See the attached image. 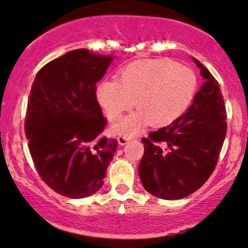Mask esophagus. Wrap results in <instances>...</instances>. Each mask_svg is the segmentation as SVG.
<instances>
[{
    "label": "esophagus",
    "instance_id": "esophagus-1",
    "mask_svg": "<svg viewBox=\"0 0 248 248\" xmlns=\"http://www.w3.org/2000/svg\"><path fill=\"white\" fill-rule=\"evenodd\" d=\"M133 139V136H128V135H120L118 138V141H119V143L121 144V146H124V144H126L128 141L129 140H132Z\"/></svg>",
    "mask_w": 248,
    "mask_h": 248
}]
</instances>
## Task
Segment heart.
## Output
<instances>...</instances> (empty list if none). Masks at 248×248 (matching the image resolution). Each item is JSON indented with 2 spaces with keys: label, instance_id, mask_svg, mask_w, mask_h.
<instances>
[{
  "label": "heart",
  "instance_id": "heart-1",
  "mask_svg": "<svg viewBox=\"0 0 248 248\" xmlns=\"http://www.w3.org/2000/svg\"><path fill=\"white\" fill-rule=\"evenodd\" d=\"M197 76L191 69L169 59H142L122 69L118 80H104L96 98L110 121L120 120L133 107L140 110L115 127L116 133L134 135L144 124L167 126L190 106L197 92Z\"/></svg>",
  "mask_w": 248,
  "mask_h": 248
}]
</instances>
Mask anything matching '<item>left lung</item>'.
<instances>
[{
	"instance_id": "left-lung-1",
	"label": "left lung",
	"mask_w": 248,
	"mask_h": 248,
	"mask_svg": "<svg viewBox=\"0 0 248 248\" xmlns=\"http://www.w3.org/2000/svg\"><path fill=\"white\" fill-rule=\"evenodd\" d=\"M205 80L191 106L169 126L142 139L144 153L139 164L141 183L162 199H182L197 191L212 175L227 132L220 86L197 59Z\"/></svg>"
}]
</instances>
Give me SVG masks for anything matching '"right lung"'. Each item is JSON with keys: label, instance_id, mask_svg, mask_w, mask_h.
I'll use <instances>...</instances> for the list:
<instances>
[{"label": "right lung", "instance_id": "1", "mask_svg": "<svg viewBox=\"0 0 248 248\" xmlns=\"http://www.w3.org/2000/svg\"><path fill=\"white\" fill-rule=\"evenodd\" d=\"M112 56L85 49L47 62L36 75L25 115L33 164L47 186L84 198L104 184L118 140L104 135L107 120L96 100V82Z\"/></svg>", "mask_w": 248, "mask_h": 248}]
</instances>
